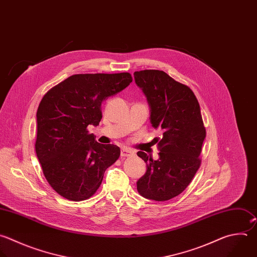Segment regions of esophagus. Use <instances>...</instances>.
Masks as SVG:
<instances>
[{
    "label": "esophagus",
    "instance_id": "34e87169",
    "mask_svg": "<svg viewBox=\"0 0 257 257\" xmlns=\"http://www.w3.org/2000/svg\"><path fill=\"white\" fill-rule=\"evenodd\" d=\"M134 155V151L128 148H123L121 149V156L122 157H128V156H132Z\"/></svg>",
    "mask_w": 257,
    "mask_h": 257
}]
</instances>
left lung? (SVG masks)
I'll list each match as a JSON object with an SVG mask.
<instances>
[{
  "mask_svg": "<svg viewBox=\"0 0 257 257\" xmlns=\"http://www.w3.org/2000/svg\"><path fill=\"white\" fill-rule=\"evenodd\" d=\"M134 79L146 97L152 127L162 130V138H154L158 159L137 152L147 165L137 190L146 199L167 201L185 191L200 167L206 138L200 105L188 85L162 70L135 71Z\"/></svg>",
  "mask_w": 257,
  "mask_h": 257,
  "instance_id": "1",
  "label": "left lung"
}]
</instances>
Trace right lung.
<instances>
[{"label": "right lung", "instance_id": "right-lung-1", "mask_svg": "<svg viewBox=\"0 0 257 257\" xmlns=\"http://www.w3.org/2000/svg\"><path fill=\"white\" fill-rule=\"evenodd\" d=\"M132 81L128 72L73 74L42 98L35 150L52 189L70 201L91 198L105 170L120 156L114 144H101L87 130L102 119V103Z\"/></svg>", "mask_w": 257, "mask_h": 257}]
</instances>
